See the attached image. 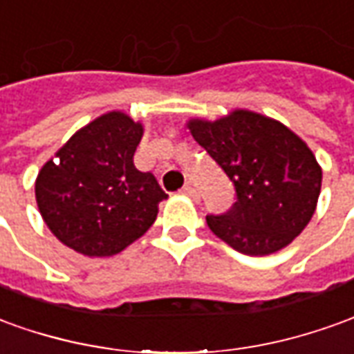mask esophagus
I'll use <instances>...</instances> for the list:
<instances>
[{
    "mask_svg": "<svg viewBox=\"0 0 354 354\" xmlns=\"http://www.w3.org/2000/svg\"><path fill=\"white\" fill-rule=\"evenodd\" d=\"M182 194H184L185 197H189V199H194V201H199V194H197V189H195L194 185L185 184L184 187H182Z\"/></svg>",
    "mask_w": 354,
    "mask_h": 354,
    "instance_id": "34e87169",
    "label": "esophagus"
}]
</instances>
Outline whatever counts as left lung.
Wrapping results in <instances>:
<instances>
[{"label": "left lung", "instance_id": "8db88e82", "mask_svg": "<svg viewBox=\"0 0 354 354\" xmlns=\"http://www.w3.org/2000/svg\"><path fill=\"white\" fill-rule=\"evenodd\" d=\"M187 128L236 187L230 211L207 216L212 234L251 257L289 245L313 218L322 185L308 145L288 126L245 109L212 122L192 118Z\"/></svg>", "mask_w": 354, "mask_h": 354}]
</instances>
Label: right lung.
Masks as SVG:
<instances>
[{"label":"right lung","mask_w":354,"mask_h":354,"mask_svg":"<svg viewBox=\"0 0 354 354\" xmlns=\"http://www.w3.org/2000/svg\"><path fill=\"white\" fill-rule=\"evenodd\" d=\"M143 126L111 111L80 128L36 178V203L51 234L86 257H111L142 237L169 195L134 167Z\"/></svg>","instance_id":"right-lung-1"}]
</instances>
